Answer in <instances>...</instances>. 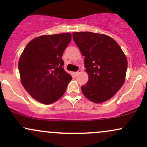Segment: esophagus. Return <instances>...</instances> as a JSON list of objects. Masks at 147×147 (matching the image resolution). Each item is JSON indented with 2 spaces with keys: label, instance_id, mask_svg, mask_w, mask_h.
<instances>
[{
  "label": "esophagus",
  "instance_id": "obj_1",
  "mask_svg": "<svg viewBox=\"0 0 147 147\" xmlns=\"http://www.w3.org/2000/svg\"><path fill=\"white\" fill-rule=\"evenodd\" d=\"M82 72V69H79V70H78V71H77V72H75V75H79V74H80L81 72Z\"/></svg>",
  "mask_w": 147,
  "mask_h": 147
}]
</instances>
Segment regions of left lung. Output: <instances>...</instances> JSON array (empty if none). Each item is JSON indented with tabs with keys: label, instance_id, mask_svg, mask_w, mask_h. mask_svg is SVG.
<instances>
[{
	"label": "left lung",
	"instance_id": "left-lung-1",
	"mask_svg": "<svg viewBox=\"0 0 147 147\" xmlns=\"http://www.w3.org/2000/svg\"><path fill=\"white\" fill-rule=\"evenodd\" d=\"M74 41L84 58L88 81L81 87L91 102L99 104L110 99L124 83L127 59L113 38L89 32L72 33Z\"/></svg>",
	"mask_w": 147,
	"mask_h": 147
}]
</instances>
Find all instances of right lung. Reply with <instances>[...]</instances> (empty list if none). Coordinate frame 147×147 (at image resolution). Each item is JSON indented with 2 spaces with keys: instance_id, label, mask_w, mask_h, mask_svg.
<instances>
[{
  "instance_id": "add662e5",
  "label": "right lung",
  "mask_w": 147,
  "mask_h": 147,
  "mask_svg": "<svg viewBox=\"0 0 147 147\" xmlns=\"http://www.w3.org/2000/svg\"><path fill=\"white\" fill-rule=\"evenodd\" d=\"M70 33L43 35L28 43L18 61L22 85L38 102H55L63 96L72 77L64 70L63 53Z\"/></svg>"
}]
</instances>
